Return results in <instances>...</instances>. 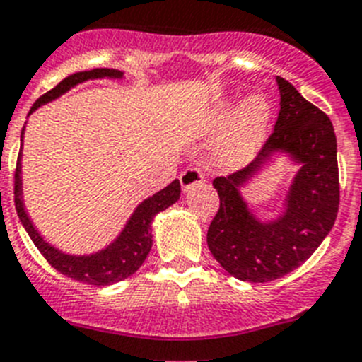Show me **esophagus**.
I'll return each instance as SVG.
<instances>
[{
    "instance_id": "1",
    "label": "esophagus",
    "mask_w": 362,
    "mask_h": 362,
    "mask_svg": "<svg viewBox=\"0 0 362 362\" xmlns=\"http://www.w3.org/2000/svg\"><path fill=\"white\" fill-rule=\"evenodd\" d=\"M202 182H204V175L200 173V169L187 168V169H184V171H182V175H180L182 191H189L191 187L202 184Z\"/></svg>"
}]
</instances>
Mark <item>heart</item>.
Segmentation results:
<instances>
[{
	"label": "heart",
	"mask_w": 362,
	"mask_h": 362,
	"mask_svg": "<svg viewBox=\"0 0 362 362\" xmlns=\"http://www.w3.org/2000/svg\"><path fill=\"white\" fill-rule=\"evenodd\" d=\"M231 103H222L209 122L211 131H218L231 115ZM269 109L268 100L262 94H251L238 105L229 120L226 133L220 138L213 155V162L220 169H240L259 155L268 134Z\"/></svg>",
	"instance_id": "obj_1"
}]
</instances>
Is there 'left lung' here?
Returning <instances> with one entry per match:
<instances>
[{
    "label": "left lung",
    "mask_w": 362,
    "mask_h": 362,
    "mask_svg": "<svg viewBox=\"0 0 362 362\" xmlns=\"http://www.w3.org/2000/svg\"><path fill=\"white\" fill-rule=\"evenodd\" d=\"M281 111L275 129L247 168L213 180L220 207L207 229V246L238 281L269 282L312 257L332 231L339 211L337 138L325 112L276 76ZM276 154L299 168L275 219L260 221L241 197V187Z\"/></svg>",
    "instance_id": "1"
}]
</instances>
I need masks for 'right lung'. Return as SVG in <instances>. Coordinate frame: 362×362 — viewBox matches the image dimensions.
I'll return each mask as SVG.
<instances>
[{
	"label": "right lung",
	"mask_w": 362,
	"mask_h": 362,
	"mask_svg": "<svg viewBox=\"0 0 362 362\" xmlns=\"http://www.w3.org/2000/svg\"><path fill=\"white\" fill-rule=\"evenodd\" d=\"M122 80L124 72L116 71V69H93V71H81L76 74H71L65 80H62L54 89H50L45 93L40 100L34 102L30 107L29 115H33L36 109H40L45 103L52 102V100L59 98L62 94L71 90L72 87L80 86L83 81L89 80ZM23 133L25 127L21 129V144H23ZM180 199V182L175 180L163 187L162 191L155 193L153 197L146 199L144 202L138 204L134 207L133 215L129 216L125 222L124 229L120 235L107 244L103 250L94 251L89 255H71L65 251L58 250L56 246L49 244L45 238L40 235L36 226L33 224L29 213L25 209L23 204V184H21V153L18 156V165H16V177H14V202L16 211L20 216L21 224H23L25 231L29 233L36 247L40 250L47 262L59 273L71 276L74 281L86 282V284L93 286H109L115 282H120L133 273L138 272V268L142 266L144 260L149 255L151 246H153V235H151V224L155 216L160 211L168 209L169 206L177 202Z\"/></svg>",
	"instance_id": "right-lung-1"
}]
</instances>
